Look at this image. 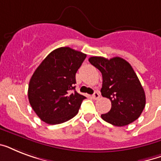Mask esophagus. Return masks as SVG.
<instances>
[{
	"mask_svg": "<svg viewBox=\"0 0 161 161\" xmlns=\"http://www.w3.org/2000/svg\"><path fill=\"white\" fill-rule=\"evenodd\" d=\"M99 97H100V93H99V92H98V91L94 92V93L92 95V98H93V99H98V98H99Z\"/></svg>",
	"mask_w": 161,
	"mask_h": 161,
	"instance_id": "1",
	"label": "esophagus"
}]
</instances>
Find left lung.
Returning a JSON list of instances; mask_svg holds the SVG:
<instances>
[{"label":"left lung","instance_id":"1","mask_svg":"<svg viewBox=\"0 0 161 161\" xmlns=\"http://www.w3.org/2000/svg\"><path fill=\"white\" fill-rule=\"evenodd\" d=\"M88 61L102 73L101 94L112 104L110 111L101 118L119 127L135 121L145 108V93L131 65L119 57H91Z\"/></svg>","mask_w":161,"mask_h":161}]
</instances>
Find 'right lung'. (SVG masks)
Instances as JSON below:
<instances>
[{
    "label": "right lung",
    "mask_w": 161,
    "mask_h": 161,
    "mask_svg": "<svg viewBox=\"0 0 161 161\" xmlns=\"http://www.w3.org/2000/svg\"><path fill=\"white\" fill-rule=\"evenodd\" d=\"M86 57L68 47H59L35 70L29 82L28 99L42 121L58 125L78 114L86 97L75 90V75Z\"/></svg>",
    "instance_id": "obj_1"
}]
</instances>
